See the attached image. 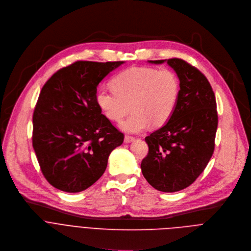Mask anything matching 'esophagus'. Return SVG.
<instances>
[{
	"instance_id": "1",
	"label": "esophagus",
	"mask_w": 251,
	"mask_h": 251,
	"mask_svg": "<svg viewBox=\"0 0 251 251\" xmlns=\"http://www.w3.org/2000/svg\"><path fill=\"white\" fill-rule=\"evenodd\" d=\"M133 139H134V138H133V136L126 135V136H125V143H129V142H131Z\"/></svg>"
}]
</instances>
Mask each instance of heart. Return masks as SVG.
<instances>
[{
	"label": "heart",
	"instance_id": "b5f03b06",
	"mask_svg": "<svg viewBox=\"0 0 251 251\" xmlns=\"http://www.w3.org/2000/svg\"><path fill=\"white\" fill-rule=\"evenodd\" d=\"M113 90L101 88L96 93V103L112 122H121L126 132L138 133L149 125L164 126L172 117L180 95V81L170 69L131 67L112 80Z\"/></svg>",
	"mask_w": 251,
	"mask_h": 251
}]
</instances>
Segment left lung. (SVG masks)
Segmentation results:
<instances>
[{"instance_id": "8db88e82", "label": "left lung", "mask_w": 251, "mask_h": 251, "mask_svg": "<svg viewBox=\"0 0 251 251\" xmlns=\"http://www.w3.org/2000/svg\"><path fill=\"white\" fill-rule=\"evenodd\" d=\"M148 62H167L180 81L176 109L166 125L145 137L149 150L140 165L144 178L153 188L173 193L190 186L214 153L216 97L206 76L183 59Z\"/></svg>"}]
</instances>
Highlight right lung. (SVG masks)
Returning a JSON list of instances; mask_svg holds the SVG:
<instances>
[{
    "instance_id": "1",
    "label": "right lung",
    "mask_w": 251,
    "mask_h": 251,
    "mask_svg": "<svg viewBox=\"0 0 251 251\" xmlns=\"http://www.w3.org/2000/svg\"><path fill=\"white\" fill-rule=\"evenodd\" d=\"M125 61H76L44 84L33 112L32 146L54 188L78 193L101 177L124 141L96 103L99 83Z\"/></svg>"
}]
</instances>
